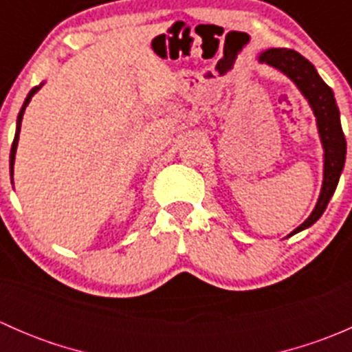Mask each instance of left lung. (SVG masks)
<instances>
[{
    "label": "left lung",
    "mask_w": 352,
    "mask_h": 352,
    "mask_svg": "<svg viewBox=\"0 0 352 352\" xmlns=\"http://www.w3.org/2000/svg\"><path fill=\"white\" fill-rule=\"evenodd\" d=\"M258 61L283 71L300 88L317 117L318 134H320L322 146H324V184H322L320 197L307 221L301 223L291 233L294 235V233L314 225L324 214L330 197L336 192L340 172H342L344 162H346V138H344L342 126H340L339 107L333 98L332 88L318 76L317 69L308 59H305L300 52L293 51V49H269L258 56Z\"/></svg>",
    "instance_id": "1"
}]
</instances>
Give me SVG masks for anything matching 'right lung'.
<instances>
[{"label":"right lung","instance_id":"right-lung-1","mask_svg":"<svg viewBox=\"0 0 352 352\" xmlns=\"http://www.w3.org/2000/svg\"><path fill=\"white\" fill-rule=\"evenodd\" d=\"M42 85H38V87H34L30 91H28L27 98H25L22 109H20V113H19V119H16V133H15V140H13V144H12V153H10V175L13 177V163H15V153H16V146H19V136H20V127H22V119H23V112L25 109H27L28 102L32 100V97H34V94H37L38 88H41Z\"/></svg>","mask_w":352,"mask_h":352}]
</instances>
